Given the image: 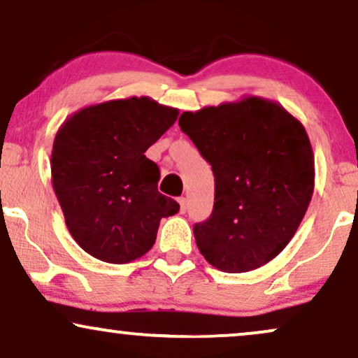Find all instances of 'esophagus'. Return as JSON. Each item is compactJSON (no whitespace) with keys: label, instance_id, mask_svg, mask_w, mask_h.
<instances>
[{"label":"esophagus","instance_id":"obj_1","mask_svg":"<svg viewBox=\"0 0 358 358\" xmlns=\"http://www.w3.org/2000/svg\"><path fill=\"white\" fill-rule=\"evenodd\" d=\"M178 203H180V210H182V213L187 211V198L185 196L178 198Z\"/></svg>","mask_w":358,"mask_h":358}]
</instances>
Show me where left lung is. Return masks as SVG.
<instances>
[{
  "instance_id": "obj_1",
  "label": "left lung",
  "mask_w": 358,
  "mask_h": 358,
  "mask_svg": "<svg viewBox=\"0 0 358 358\" xmlns=\"http://www.w3.org/2000/svg\"><path fill=\"white\" fill-rule=\"evenodd\" d=\"M178 125L210 162L215 205L193 234L223 273H246L291 241L314 193V152L301 120L257 96L183 112Z\"/></svg>"
}]
</instances>
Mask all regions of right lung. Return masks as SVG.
I'll list each match as a JSON object with an SVG mask.
<instances>
[{
  "label": "right lung",
  "mask_w": 358,
  "mask_h": 358,
  "mask_svg": "<svg viewBox=\"0 0 358 358\" xmlns=\"http://www.w3.org/2000/svg\"><path fill=\"white\" fill-rule=\"evenodd\" d=\"M150 97L87 106L59 127L51 180L66 224L90 256L125 264L152 250L162 218L178 213L158 192V166L145 157L178 119Z\"/></svg>",
  "instance_id": "obj_1"
}]
</instances>
